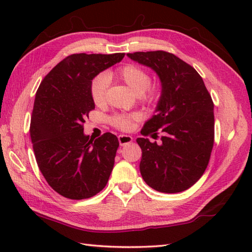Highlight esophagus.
<instances>
[{
  "label": "esophagus",
  "instance_id": "esophagus-1",
  "mask_svg": "<svg viewBox=\"0 0 252 252\" xmlns=\"http://www.w3.org/2000/svg\"><path fill=\"white\" fill-rule=\"evenodd\" d=\"M118 141H119V144L121 146L126 145V144H130L133 141V137L131 135H119L118 136Z\"/></svg>",
  "mask_w": 252,
  "mask_h": 252
}]
</instances>
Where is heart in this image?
I'll return each instance as SVG.
<instances>
[{"mask_svg":"<svg viewBox=\"0 0 252 252\" xmlns=\"http://www.w3.org/2000/svg\"><path fill=\"white\" fill-rule=\"evenodd\" d=\"M109 78H115L125 83L133 93L137 95L138 100L147 106H155L161 97V89L158 84H153L151 74L140 66L134 63H126L110 74ZM108 79L104 74L96 76L90 87V94L93 103L101 107L106 103ZM138 119L137 114H115L110 117L111 126L121 131H130L134 122Z\"/></svg>","mask_w":252,"mask_h":252,"instance_id":"obj_1","label":"heart"}]
</instances>
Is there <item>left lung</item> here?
I'll use <instances>...</instances> for the list:
<instances>
[{
    "label": "left lung",
    "mask_w": 252,
    "mask_h": 252,
    "mask_svg": "<svg viewBox=\"0 0 252 252\" xmlns=\"http://www.w3.org/2000/svg\"><path fill=\"white\" fill-rule=\"evenodd\" d=\"M131 60L154 69L162 85L156 115L140 137L141 174L155 190L173 194L189 189L205 172L215 143L213 101L194 67L164 51L135 52Z\"/></svg>",
    "instance_id": "left-lung-1"
}]
</instances>
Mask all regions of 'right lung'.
Listing matches in <instances>:
<instances>
[{"label":"right lung","instance_id":"obj_1","mask_svg":"<svg viewBox=\"0 0 252 252\" xmlns=\"http://www.w3.org/2000/svg\"><path fill=\"white\" fill-rule=\"evenodd\" d=\"M125 55H69L36 91L30 136L37 167L52 189L69 199L98 194L114 168L117 136L107 132L92 140L84 135L83 123L95 108L90 94L92 80Z\"/></svg>","mask_w":252,"mask_h":252}]
</instances>
